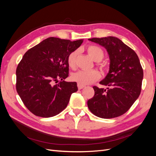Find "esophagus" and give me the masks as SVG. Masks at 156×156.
Segmentation results:
<instances>
[{"mask_svg": "<svg viewBox=\"0 0 156 156\" xmlns=\"http://www.w3.org/2000/svg\"><path fill=\"white\" fill-rule=\"evenodd\" d=\"M77 87H78V88L79 90L83 89V88L85 87V86H84V85H81V84H77Z\"/></svg>", "mask_w": 156, "mask_h": 156, "instance_id": "esophagus-1", "label": "esophagus"}]
</instances>
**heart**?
Here are the masks:
<instances>
[{
	"label": "heart",
	"instance_id": "b5f03b06",
	"mask_svg": "<svg viewBox=\"0 0 156 156\" xmlns=\"http://www.w3.org/2000/svg\"><path fill=\"white\" fill-rule=\"evenodd\" d=\"M87 51L89 55L91 56L96 62L101 60L104 56V52L100 47L94 45H88L87 48ZM78 54L77 50L73 51L69 54L68 56L67 62L68 66L71 68H74L75 67V62H76V58ZM100 74L97 70H81L73 73L72 75V79L73 81L77 82L78 84L81 85H86V84H91L95 82L100 79Z\"/></svg>",
	"mask_w": 156,
	"mask_h": 156
}]
</instances>
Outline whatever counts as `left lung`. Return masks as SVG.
I'll return each mask as SVG.
<instances>
[{
  "instance_id": "left-lung-1",
  "label": "left lung",
  "mask_w": 156,
  "mask_h": 156,
  "mask_svg": "<svg viewBox=\"0 0 156 156\" xmlns=\"http://www.w3.org/2000/svg\"><path fill=\"white\" fill-rule=\"evenodd\" d=\"M88 40L104 47L110 58L109 71L100 83L107 89L93 87L94 96L88 100L89 110L101 119L124 114L140 95L143 70L135 52L116 37Z\"/></svg>"
}]
</instances>
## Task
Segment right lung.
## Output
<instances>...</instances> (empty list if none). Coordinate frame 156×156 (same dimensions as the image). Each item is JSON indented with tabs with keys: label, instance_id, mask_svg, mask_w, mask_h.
<instances>
[{
	"label": "right lung",
	"instance_id": "obj_1",
	"mask_svg": "<svg viewBox=\"0 0 156 156\" xmlns=\"http://www.w3.org/2000/svg\"><path fill=\"white\" fill-rule=\"evenodd\" d=\"M83 41L50 37L23 55L16 69V90L34 115L49 118L59 114L77 91L76 82L64 79L69 73L68 56Z\"/></svg>",
	"mask_w": 156,
	"mask_h": 156
}]
</instances>
